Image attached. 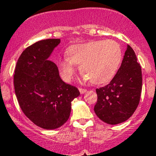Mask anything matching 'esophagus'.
<instances>
[{
  "mask_svg": "<svg viewBox=\"0 0 156 156\" xmlns=\"http://www.w3.org/2000/svg\"><path fill=\"white\" fill-rule=\"evenodd\" d=\"M79 91H80V94H83V93H85V92H87V89H82V88H80L79 89Z\"/></svg>",
  "mask_w": 156,
  "mask_h": 156,
  "instance_id": "esophagus-1",
  "label": "esophagus"
}]
</instances>
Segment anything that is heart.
<instances>
[{"label": "heart", "mask_w": 156, "mask_h": 156, "mask_svg": "<svg viewBox=\"0 0 156 156\" xmlns=\"http://www.w3.org/2000/svg\"><path fill=\"white\" fill-rule=\"evenodd\" d=\"M122 61V49L119 43L112 39L92 41L71 46L68 56L59 62L61 74L64 80L70 81L76 64L94 84H102L112 80Z\"/></svg>", "instance_id": "b5f03b06"}]
</instances>
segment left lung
I'll return each instance as SVG.
<instances>
[{
    "instance_id": "left-lung-1",
    "label": "left lung",
    "mask_w": 156,
    "mask_h": 156,
    "mask_svg": "<svg viewBox=\"0 0 156 156\" xmlns=\"http://www.w3.org/2000/svg\"><path fill=\"white\" fill-rule=\"evenodd\" d=\"M141 88V66L135 52L128 44L117 74L108 85L96 89L98 101L94 108L96 115L110 125L126 121L139 105Z\"/></svg>"
}]
</instances>
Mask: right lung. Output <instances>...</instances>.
Returning <instances> with one entry per match:
<instances>
[{
    "label": "right lung",
    "mask_w": 156,
    "mask_h": 156,
    "mask_svg": "<svg viewBox=\"0 0 156 156\" xmlns=\"http://www.w3.org/2000/svg\"><path fill=\"white\" fill-rule=\"evenodd\" d=\"M60 39L39 41L28 47L17 60L14 86L23 112L37 126L53 130L69 119L71 103L79 96L76 87L61 79L56 64L48 58Z\"/></svg>",
    "instance_id": "1"
}]
</instances>
